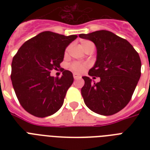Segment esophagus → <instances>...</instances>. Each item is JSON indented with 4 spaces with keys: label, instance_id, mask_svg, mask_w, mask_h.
<instances>
[{
    "label": "esophagus",
    "instance_id": "1",
    "mask_svg": "<svg viewBox=\"0 0 150 150\" xmlns=\"http://www.w3.org/2000/svg\"><path fill=\"white\" fill-rule=\"evenodd\" d=\"M73 77H74V79H79V76L77 74H75V73L73 74Z\"/></svg>",
    "mask_w": 150,
    "mask_h": 150
}]
</instances>
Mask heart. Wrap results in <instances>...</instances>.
I'll list each match as a JSON object with an SVG mask.
<instances>
[{
	"label": "heart",
	"instance_id": "b5f03b06",
	"mask_svg": "<svg viewBox=\"0 0 150 150\" xmlns=\"http://www.w3.org/2000/svg\"><path fill=\"white\" fill-rule=\"evenodd\" d=\"M82 47L84 48V50H86L87 48H89V47L91 46H94L93 43H92L91 41L89 40H83L82 41ZM68 50H69V47L66 48L65 50V54H68ZM69 68L71 71H73L74 72L77 73V74H79V73H82L83 71L85 70V68H86V64L85 63H82V62H78V61H74L72 63L70 64L69 65Z\"/></svg>",
	"mask_w": 150,
	"mask_h": 150
}]
</instances>
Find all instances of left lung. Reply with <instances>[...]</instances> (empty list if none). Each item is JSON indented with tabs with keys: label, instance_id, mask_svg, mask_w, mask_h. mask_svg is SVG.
Segmentation results:
<instances>
[{
	"label": "left lung",
	"instance_id": "1",
	"mask_svg": "<svg viewBox=\"0 0 150 150\" xmlns=\"http://www.w3.org/2000/svg\"><path fill=\"white\" fill-rule=\"evenodd\" d=\"M80 38L95 43L97 56L89 75L100 81L95 82L83 76L81 89L89 109L101 115H112L128 104L141 76V60L137 51L125 39L107 30L80 34Z\"/></svg>",
	"mask_w": 150,
	"mask_h": 150
}]
</instances>
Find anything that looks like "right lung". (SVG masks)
<instances>
[{
  "label": "right lung",
  "instance_id": "obj_1",
  "mask_svg": "<svg viewBox=\"0 0 150 150\" xmlns=\"http://www.w3.org/2000/svg\"><path fill=\"white\" fill-rule=\"evenodd\" d=\"M76 38L43 32L25 42L13 57V88L20 104L32 115L50 116L63 105L74 81L72 73L62 69L61 77H53L50 71L60 68L65 48Z\"/></svg>",
  "mask_w": 150,
  "mask_h": 150
}]
</instances>
